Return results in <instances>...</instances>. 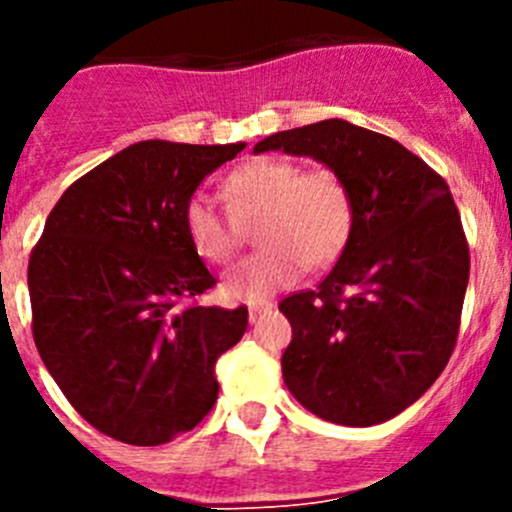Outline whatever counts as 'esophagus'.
Returning a JSON list of instances; mask_svg holds the SVG:
<instances>
[{
    "instance_id": "esophagus-1",
    "label": "esophagus",
    "mask_w": 512,
    "mask_h": 512,
    "mask_svg": "<svg viewBox=\"0 0 512 512\" xmlns=\"http://www.w3.org/2000/svg\"><path fill=\"white\" fill-rule=\"evenodd\" d=\"M271 307L274 305H271V302H264V300L251 302V305H248V318H251V323L259 318V315H264V312H271Z\"/></svg>"
}]
</instances>
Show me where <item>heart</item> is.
<instances>
[{
	"mask_svg": "<svg viewBox=\"0 0 512 512\" xmlns=\"http://www.w3.org/2000/svg\"><path fill=\"white\" fill-rule=\"evenodd\" d=\"M230 215L205 194L184 205L189 246L210 264H228L241 246V225L256 223L261 251L225 274L228 300H264L295 284L305 269H325L338 259L354 230L351 187L328 166L302 171L289 158H253L230 171L223 182Z\"/></svg>",
	"mask_w": 512,
	"mask_h": 512,
	"instance_id": "obj_1",
	"label": "heart"
}]
</instances>
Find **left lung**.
I'll list each match as a JSON object with an SVG mask.
<instances>
[{"instance_id": "obj_1", "label": "left lung", "mask_w": 512, "mask_h": 512, "mask_svg": "<svg viewBox=\"0 0 512 512\" xmlns=\"http://www.w3.org/2000/svg\"><path fill=\"white\" fill-rule=\"evenodd\" d=\"M338 171L356 220L318 289L284 297L287 390L318 418L366 428L413 405L446 369L469 282L449 184L397 140L346 120L282 130L253 148Z\"/></svg>"}]
</instances>
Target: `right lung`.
Listing matches in <instances>:
<instances>
[{
  "instance_id": "obj_1",
  "label": "right lung",
  "mask_w": 512,
  "mask_h": 512,
  "mask_svg": "<svg viewBox=\"0 0 512 512\" xmlns=\"http://www.w3.org/2000/svg\"><path fill=\"white\" fill-rule=\"evenodd\" d=\"M246 143L140 140L76 179L27 266L33 338L81 418L133 446L192 431L217 400V359L246 307L194 305L215 287L184 233V205Z\"/></svg>"
}]
</instances>
